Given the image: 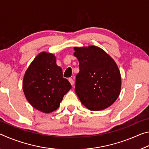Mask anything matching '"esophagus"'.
Masks as SVG:
<instances>
[{
    "label": "esophagus",
    "mask_w": 149,
    "mask_h": 149,
    "mask_svg": "<svg viewBox=\"0 0 149 149\" xmlns=\"http://www.w3.org/2000/svg\"><path fill=\"white\" fill-rule=\"evenodd\" d=\"M68 80H69V81H70V84H71V85H74V79H73L72 78H69Z\"/></svg>",
    "instance_id": "34e87169"
}]
</instances>
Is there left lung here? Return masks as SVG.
Returning <instances> with one entry per match:
<instances>
[{
  "mask_svg": "<svg viewBox=\"0 0 149 149\" xmlns=\"http://www.w3.org/2000/svg\"><path fill=\"white\" fill-rule=\"evenodd\" d=\"M79 61L75 91L80 101L93 111L104 110L117 99L121 75L114 60L99 47H75Z\"/></svg>",
  "mask_w": 149,
  "mask_h": 149,
  "instance_id": "obj_1",
  "label": "left lung"
}]
</instances>
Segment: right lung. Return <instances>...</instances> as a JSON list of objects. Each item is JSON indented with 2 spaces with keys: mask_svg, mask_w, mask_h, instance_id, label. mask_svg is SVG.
Returning <instances> with one entry per match:
<instances>
[{
  "mask_svg": "<svg viewBox=\"0 0 149 149\" xmlns=\"http://www.w3.org/2000/svg\"><path fill=\"white\" fill-rule=\"evenodd\" d=\"M72 85L63 77L54 54L42 52L35 58L26 70L23 90L27 100L35 109L50 113L59 107Z\"/></svg>",
  "mask_w": 149,
  "mask_h": 149,
  "instance_id": "1",
  "label": "right lung"
}]
</instances>
